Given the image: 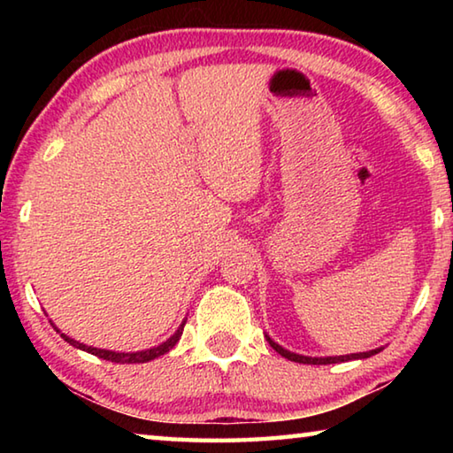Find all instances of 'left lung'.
I'll list each match as a JSON object with an SVG mask.
<instances>
[{
	"label": "left lung",
	"mask_w": 453,
	"mask_h": 453,
	"mask_svg": "<svg viewBox=\"0 0 453 453\" xmlns=\"http://www.w3.org/2000/svg\"><path fill=\"white\" fill-rule=\"evenodd\" d=\"M267 342H270V346L278 351L280 356H283L289 362H296V364H310V365H327V364H340V362H349V359H365V357H372L381 351V348L378 349H370V351H362V354H349V356H329V357H310V356H300V354H294V351L289 349H283L280 343H275L270 335H265Z\"/></svg>",
	"instance_id": "1"
}]
</instances>
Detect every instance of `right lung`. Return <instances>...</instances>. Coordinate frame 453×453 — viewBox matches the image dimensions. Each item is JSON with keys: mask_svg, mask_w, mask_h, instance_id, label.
Here are the masks:
<instances>
[{"mask_svg": "<svg viewBox=\"0 0 453 453\" xmlns=\"http://www.w3.org/2000/svg\"><path fill=\"white\" fill-rule=\"evenodd\" d=\"M53 326V324H51ZM183 326H186V319L181 321V326L178 327V332H175L170 340H165L164 343H159L157 348H151V349H142V351H129V354H124V351H110V349H99V348H91V346H86V343H80V342H75V340H72V337H67L65 334H61V337H64V340L70 343V346H73V348H78V349H83V351H88V354H91V356H97V357H102V359H107V362H113V364H145V362H151V359H156V357H159V356H164V354H167V351H170L175 343L180 342V337H181V334H183ZM56 327V326H53ZM58 329V327H56ZM59 332V329H58Z\"/></svg>", "mask_w": 453, "mask_h": 453, "instance_id": "obj_1", "label": "right lung"}]
</instances>
